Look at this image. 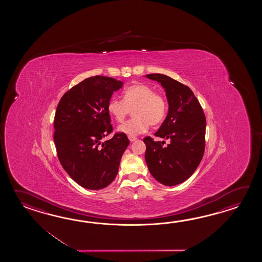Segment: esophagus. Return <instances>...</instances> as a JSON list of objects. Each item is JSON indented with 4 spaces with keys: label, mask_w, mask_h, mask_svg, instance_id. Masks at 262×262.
Segmentation results:
<instances>
[{
    "label": "esophagus",
    "mask_w": 262,
    "mask_h": 262,
    "mask_svg": "<svg viewBox=\"0 0 262 262\" xmlns=\"http://www.w3.org/2000/svg\"><path fill=\"white\" fill-rule=\"evenodd\" d=\"M128 139L130 141H135V140L138 139V138H137V137H135V136H128Z\"/></svg>",
    "instance_id": "esophagus-1"
}]
</instances>
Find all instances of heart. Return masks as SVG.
<instances>
[{
    "label": "heart",
    "instance_id": "heart-1",
    "mask_svg": "<svg viewBox=\"0 0 262 262\" xmlns=\"http://www.w3.org/2000/svg\"><path fill=\"white\" fill-rule=\"evenodd\" d=\"M167 98L144 83H135L123 91V99L112 97L107 111L117 123H123L133 110L132 118L119 126V131L136 136L144 133L149 125L161 124L167 113Z\"/></svg>",
    "mask_w": 262,
    "mask_h": 262
}]
</instances>
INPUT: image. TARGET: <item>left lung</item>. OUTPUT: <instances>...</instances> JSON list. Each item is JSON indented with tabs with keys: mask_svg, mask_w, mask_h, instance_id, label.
Listing matches in <instances>:
<instances>
[{
	"mask_svg": "<svg viewBox=\"0 0 262 262\" xmlns=\"http://www.w3.org/2000/svg\"><path fill=\"white\" fill-rule=\"evenodd\" d=\"M166 90L168 113L156 137L167 139H143L145 160L152 177L173 186L182 184L195 172L205 150L206 117L200 102L188 86L163 74H149Z\"/></svg>",
	"mask_w": 262,
	"mask_h": 262,
	"instance_id": "1",
	"label": "left lung"
}]
</instances>
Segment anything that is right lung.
I'll return each instance as SVG.
<instances>
[{"mask_svg": "<svg viewBox=\"0 0 262 262\" xmlns=\"http://www.w3.org/2000/svg\"><path fill=\"white\" fill-rule=\"evenodd\" d=\"M123 82L95 76L85 78L61 96L54 117L53 139L63 169L84 188L98 190L112 184L123 151L125 133L113 132L107 103Z\"/></svg>", "mask_w": 262, "mask_h": 262, "instance_id": "add662e5", "label": "right lung"}]
</instances>
